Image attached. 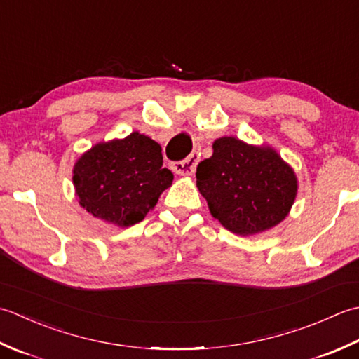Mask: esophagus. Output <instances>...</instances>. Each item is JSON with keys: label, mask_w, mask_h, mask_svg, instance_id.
Instances as JSON below:
<instances>
[{"label": "esophagus", "mask_w": 359, "mask_h": 359, "mask_svg": "<svg viewBox=\"0 0 359 359\" xmlns=\"http://www.w3.org/2000/svg\"><path fill=\"white\" fill-rule=\"evenodd\" d=\"M198 161H200V153L194 151V153H190V155L184 161L170 164V169L177 175H181V177H190V175L195 173Z\"/></svg>", "instance_id": "34e87169"}]
</instances>
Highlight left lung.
<instances>
[{
	"instance_id": "1",
	"label": "left lung",
	"mask_w": 359,
	"mask_h": 359,
	"mask_svg": "<svg viewBox=\"0 0 359 359\" xmlns=\"http://www.w3.org/2000/svg\"><path fill=\"white\" fill-rule=\"evenodd\" d=\"M212 150V156L196 167V187L223 228L250 237L287 218L299 181L271 145L223 136L215 139Z\"/></svg>"
}]
</instances>
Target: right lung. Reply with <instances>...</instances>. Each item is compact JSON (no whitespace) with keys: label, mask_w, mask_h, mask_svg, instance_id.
I'll return each instance as SVG.
<instances>
[{"label":"right lung","mask_w":359,"mask_h":359,"mask_svg":"<svg viewBox=\"0 0 359 359\" xmlns=\"http://www.w3.org/2000/svg\"><path fill=\"white\" fill-rule=\"evenodd\" d=\"M161 150L139 131L94 144L72 169L80 206L118 228L142 222L173 181V173L163 167Z\"/></svg>","instance_id":"right-lung-1"}]
</instances>
